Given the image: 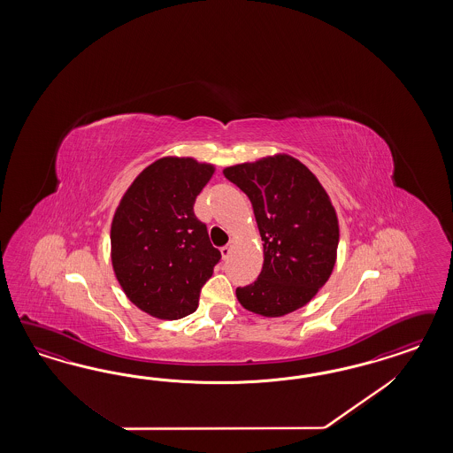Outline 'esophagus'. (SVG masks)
<instances>
[{
  "mask_svg": "<svg viewBox=\"0 0 453 453\" xmlns=\"http://www.w3.org/2000/svg\"><path fill=\"white\" fill-rule=\"evenodd\" d=\"M233 247H234V241L231 239L229 241V244H226L224 247H220V254H222V257L224 259H227L229 256H231V252H233Z\"/></svg>",
  "mask_w": 453,
  "mask_h": 453,
  "instance_id": "esophagus-1",
  "label": "esophagus"
}]
</instances>
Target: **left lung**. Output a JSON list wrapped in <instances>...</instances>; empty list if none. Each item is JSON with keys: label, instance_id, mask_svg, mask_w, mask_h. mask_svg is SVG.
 Wrapping results in <instances>:
<instances>
[{"label": "left lung", "instance_id": "left-lung-1", "mask_svg": "<svg viewBox=\"0 0 453 453\" xmlns=\"http://www.w3.org/2000/svg\"><path fill=\"white\" fill-rule=\"evenodd\" d=\"M224 176L246 192L264 242L261 274L235 288L237 301L264 317L301 309L335 265L339 220L327 192L288 154L226 167Z\"/></svg>", "mask_w": 453, "mask_h": 453}]
</instances>
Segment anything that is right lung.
<instances>
[{
	"instance_id": "1",
	"label": "right lung",
	"mask_w": 453,
	"mask_h": 453,
	"mask_svg": "<svg viewBox=\"0 0 453 453\" xmlns=\"http://www.w3.org/2000/svg\"><path fill=\"white\" fill-rule=\"evenodd\" d=\"M214 165L163 157L137 176L114 212L111 261L124 294L157 319L189 316L220 252L212 247L194 203Z\"/></svg>"
}]
</instances>
